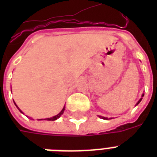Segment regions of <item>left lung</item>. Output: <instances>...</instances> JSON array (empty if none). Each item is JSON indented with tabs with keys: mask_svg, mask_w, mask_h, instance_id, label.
I'll use <instances>...</instances> for the list:
<instances>
[{
	"mask_svg": "<svg viewBox=\"0 0 157 157\" xmlns=\"http://www.w3.org/2000/svg\"><path fill=\"white\" fill-rule=\"evenodd\" d=\"M144 94H143V95H142V97H144ZM142 99H143V98H140V99H139V102H138V103H137V104H136V105L139 104V103H140V102H141ZM99 117H100V118H102V119H103V120H108V119H107V118H106V117H100V116H99Z\"/></svg>",
	"mask_w": 157,
	"mask_h": 157,
	"instance_id": "obj_1",
	"label": "left lung"
}]
</instances>
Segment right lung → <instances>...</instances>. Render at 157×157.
Segmentation results:
<instances>
[{
	"label": "right lung",
	"instance_id": "obj_1",
	"mask_svg": "<svg viewBox=\"0 0 157 157\" xmlns=\"http://www.w3.org/2000/svg\"><path fill=\"white\" fill-rule=\"evenodd\" d=\"M13 103H14V102H13ZM14 104H15L16 107H18V106H17V105H16V103H14ZM18 109L19 110V112H22V111H21V110L19 109V108H18ZM64 110H65V107H64L63 108V110H62L61 112H59V114H58V115H56V116H54V117H51V118H47V119H45V121H55V120H57V119H58V118H59V117H61V115L63 114V111H64Z\"/></svg>",
	"mask_w": 157,
	"mask_h": 157
}]
</instances>
